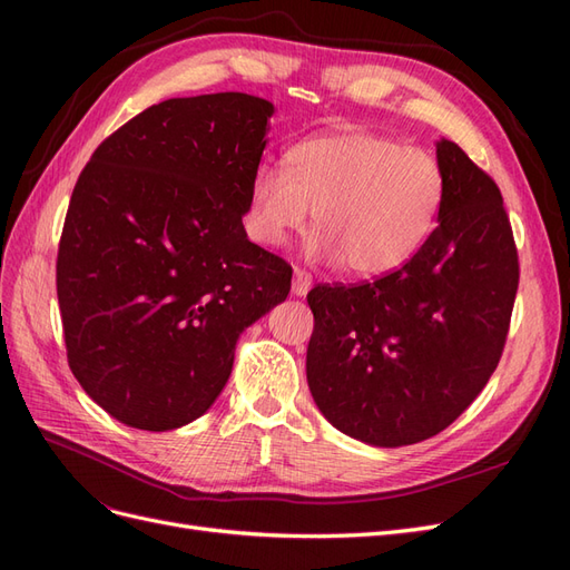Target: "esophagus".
<instances>
[{"instance_id": "esophagus-1", "label": "esophagus", "mask_w": 570, "mask_h": 570, "mask_svg": "<svg viewBox=\"0 0 570 570\" xmlns=\"http://www.w3.org/2000/svg\"><path fill=\"white\" fill-rule=\"evenodd\" d=\"M308 289H312V275H308L304 268H295V281H292V292H295L297 297H304Z\"/></svg>"}]
</instances>
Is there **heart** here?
<instances>
[{"mask_svg":"<svg viewBox=\"0 0 570 570\" xmlns=\"http://www.w3.org/2000/svg\"><path fill=\"white\" fill-rule=\"evenodd\" d=\"M442 195V166L425 149L364 130L318 135L287 154V170H256L249 228L258 243L283 245L312 209V252L354 278H381L425 245Z\"/></svg>","mask_w":570,"mask_h":570,"instance_id":"1","label":"heart"}]
</instances>
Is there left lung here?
<instances>
[{"label":"left lung","instance_id":"8db88e82","mask_svg":"<svg viewBox=\"0 0 570 570\" xmlns=\"http://www.w3.org/2000/svg\"><path fill=\"white\" fill-rule=\"evenodd\" d=\"M438 226L373 283L316 285L306 381L344 435L404 446L452 425L502 358L519 252L497 183L456 142H438Z\"/></svg>","mask_w":570,"mask_h":570}]
</instances>
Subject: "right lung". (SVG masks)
<instances>
[{
    "instance_id": "add662e5",
    "label": "right lung",
    "mask_w": 570,
    "mask_h": 570,
    "mask_svg": "<svg viewBox=\"0 0 570 570\" xmlns=\"http://www.w3.org/2000/svg\"><path fill=\"white\" fill-rule=\"evenodd\" d=\"M271 116L245 92L166 99L82 168L57 297L68 366L120 423L164 433L199 419L239 333L287 297L292 266L243 226Z\"/></svg>"
}]
</instances>
